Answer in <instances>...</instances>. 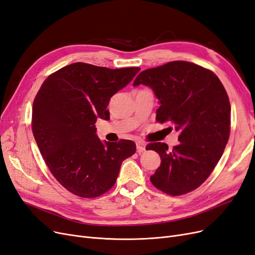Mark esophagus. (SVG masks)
Instances as JSON below:
<instances>
[{
	"instance_id": "esophagus-1",
	"label": "esophagus",
	"mask_w": 255,
	"mask_h": 255,
	"mask_svg": "<svg viewBox=\"0 0 255 255\" xmlns=\"http://www.w3.org/2000/svg\"><path fill=\"white\" fill-rule=\"evenodd\" d=\"M136 147H137L138 153H142L143 151H145V143L143 141H137L136 142Z\"/></svg>"
}]
</instances>
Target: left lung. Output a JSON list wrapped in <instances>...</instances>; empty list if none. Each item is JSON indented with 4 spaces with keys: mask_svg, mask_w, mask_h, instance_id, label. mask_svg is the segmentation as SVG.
<instances>
[{
    "mask_svg": "<svg viewBox=\"0 0 255 255\" xmlns=\"http://www.w3.org/2000/svg\"><path fill=\"white\" fill-rule=\"evenodd\" d=\"M143 84L159 100L158 122H170L179 131V144H148L161 163L151 182L169 195L195 190L212 173L230 135L231 107L218 77L187 61H173L140 73L134 86Z\"/></svg>",
    "mask_w": 255,
    "mask_h": 255,
    "instance_id": "1",
    "label": "left lung"
}]
</instances>
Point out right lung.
<instances>
[{"label":"right lung","mask_w":255,"mask_h":255,"mask_svg":"<svg viewBox=\"0 0 255 255\" xmlns=\"http://www.w3.org/2000/svg\"><path fill=\"white\" fill-rule=\"evenodd\" d=\"M139 71L76 62L41 85L32 107L33 137L52 175L74 194L102 195L115 184L122 161L135 153L130 140L102 142L95 124L110 119L111 98Z\"/></svg>","instance_id":"1"}]
</instances>
